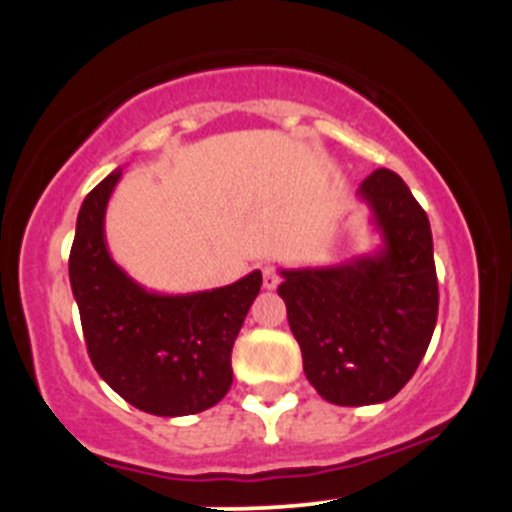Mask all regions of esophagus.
<instances>
[{"instance_id":"34e87169","label":"esophagus","mask_w":512,"mask_h":512,"mask_svg":"<svg viewBox=\"0 0 512 512\" xmlns=\"http://www.w3.org/2000/svg\"><path fill=\"white\" fill-rule=\"evenodd\" d=\"M262 285H265V289H275L280 285V272H277L275 265L262 267Z\"/></svg>"}]
</instances>
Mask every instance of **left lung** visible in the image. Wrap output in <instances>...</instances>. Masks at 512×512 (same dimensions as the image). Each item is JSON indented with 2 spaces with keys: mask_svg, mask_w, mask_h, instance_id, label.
<instances>
[{
  "mask_svg": "<svg viewBox=\"0 0 512 512\" xmlns=\"http://www.w3.org/2000/svg\"><path fill=\"white\" fill-rule=\"evenodd\" d=\"M381 247L334 267L282 270L277 287L304 374L324 401H389L414 376L438 317V280L426 213L394 170L359 185Z\"/></svg>",
  "mask_w": 512,
  "mask_h": 512,
  "instance_id": "obj_1",
  "label": "left lung"
}]
</instances>
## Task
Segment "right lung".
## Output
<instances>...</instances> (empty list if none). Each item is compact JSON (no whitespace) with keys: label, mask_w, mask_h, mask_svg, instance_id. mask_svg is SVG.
Wrapping results in <instances>:
<instances>
[{"label":"right lung","mask_w":512,"mask_h":512,"mask_svg":"<svg viewBox=\"0 0 512 512\" xmlns=\"http://www.w3.org/2000/svg\"><path fill=\"white\" fill-rule=\"evenodd\" d=\"M118 180L121 170H113L86 195L69 255L91 364L146 414H200L230 389L232 344L260 294L262 272L208 292H148L108 255L103 220Z\"/></svg>","instance_id":"1"}]
</instances>
